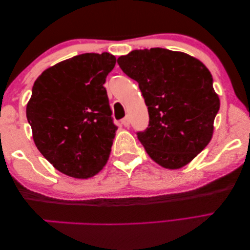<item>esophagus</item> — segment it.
Listing matches in <instances>:
<instances>
[{
  "label": "esophagus",
  "mask_w": 250,
  "mask_h": 250,
  "mask_svg": "<svg viewBox=\"0 0 250 250\" xmlns=\"http://www.w3.org/2000/svg\"><path fill=\"white\" fill-rule=\"evenodd\" d=\"M122 124L124 125L125 127H128V126H129V118H128V117L123 118V120H122Z\"/></svg>",
  "instance_id": "esophagus-1"
}]
</instances>
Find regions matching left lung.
<instances>
[{
    "label": "left lung",
    "mask_w": 250,
    "mask_h": 250,
    "mask_svg": "<svg viewBox=\"0 0 250 250\" xmlns=\"http://www.w3.org/2000/svg\"><path fill=\"white\" fill-rule=\"evenodd\" d=\"M122 71L138 83L149 124L137 137L149 157L168 169L193 161L210 142L219 97L212 76L199 60L155 47L117 59Z\"/></svg>",
    "instance_id": "1"
}]
</instances>
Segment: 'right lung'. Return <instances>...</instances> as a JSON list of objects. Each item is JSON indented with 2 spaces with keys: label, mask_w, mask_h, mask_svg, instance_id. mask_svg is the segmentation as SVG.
<instances>
[{
  "label": "right lung",
  "mask_w": 250,
  "mask_h": 250,
  "mask_svg": "<svg viewBox=\"0 0 250 250\" xmlns=\"http://www.w3.org/2000/svg\"><path fill=\"white\" fill-rule=\"evenodd\" d=\"M115 63L109 53H85L45 69L33 85V140L61 173L85 179L107 163L117 126L103 85Z\"/></svg>",
  "instance_id": "obj_1"
}]
</instances>
